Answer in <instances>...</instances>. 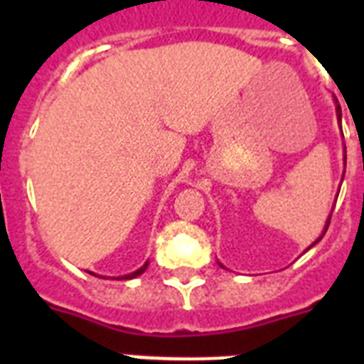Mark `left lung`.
Returning <instances> with one entry per match:
<instances>
[{"instance_id":"1","label":"left lung","mask_w":364,"mask_h":364,"mask_svg":"<svg viewBox=\"0 0 364 364\" xmlns=\"http://www.w3.org/2000/svg\"><path fill=\"white\" fill-rule=\"evenodd\" d=\"M336 117H338V122H340V121H342V109H340V105H338V102H336ZM344 160H346V156H344ZM344 164H346V162H344ZM328 225H331V217H328V219H327V225H325V230H323V234H321V236H319V238H317V240H316V242L311 243L310 247H314V245H316V243H317V242H319V240H321V238H323V236H325V232H327V228H328ZM310 247H308V249H310Z\"/></svg>"}]
</instances>
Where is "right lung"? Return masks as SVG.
<instances>
[{
  "instance_id": "1",
  "label": "right lung",
  "mask_w": 364,
  "mask_h": 364,
  "mask_svg": "<svg viewBox=\"0 0 364 364\" xmlns=\"http://www.w3.org/2000/svg\"><path fill=\"white\" fill-rule=\"evenodd\" d=\"M147 266H149V262H145V264L141 266V268H139V270H136V272H132V274H126V276H121V277H117V279H132V277H137V276H141L143 272L147 270ZM94 276V274H92Z\"/></svg>"
}]
</instances>
